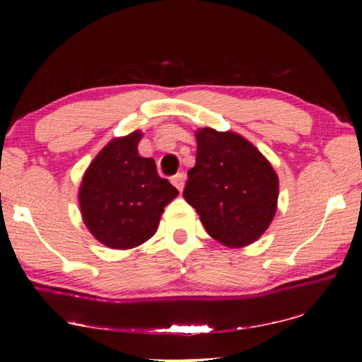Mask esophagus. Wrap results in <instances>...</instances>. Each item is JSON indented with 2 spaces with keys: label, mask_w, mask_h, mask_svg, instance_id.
<instances>
[{
  "label": "esophagus",
  "mask_w": 362,
  "mask_h": 362,
  "mask_svg": "<svg viewBox=\"0 0 362 362\" xmlns=\"http://www.w3.org/2000/svg\"><path fill=\"white\" fill-rule=\"evenodd\" d=\"M185 181H186V175L185 173H177V175H175L171 177V182L175 185L177 189L182 191V187H185Z\"/></svg>",
  "instance_id": "34e87169"
}]
</instances>
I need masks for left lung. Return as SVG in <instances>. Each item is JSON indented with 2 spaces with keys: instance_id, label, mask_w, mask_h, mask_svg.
I'll use <instances>...</instances> for the list:
<instances>
[{
  "instance_id": "left-lung-1",
  "label": "left lung",
  "mask_w": 362,
  "mask_h": 362,
  "mask_svg": "<svg viewBox=\"0 0 362 362\" xmlns=\"http://www.w3.org/2000/svg\"><path fill=\"white\" fill-rule=\"evenodd\" d=\"M196 165L182 196L212 239L232 249L255 242L274 219L279 177L262 153L232 132H197Z\"/></svg>"
}]
</instances>
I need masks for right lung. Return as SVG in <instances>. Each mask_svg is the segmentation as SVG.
<instances>
[{"instance_id": "add662e5", "label": "right lung", "mask_w": 362, "mask_h": 362, "mask_svg": "<svg viewBox=\"0 0 362 362\" xmlns=\"http://www.w3.org/2000/svg\"><path fill=\"white\" fill-rule=\"evenodd\" d=\"M141 133L115 138L98 153L83 176L82 217L97 240L132 249L150 239L165 207L180 194L158 175L153 158L138 155Z\"/></svg>"}]
</instances>
